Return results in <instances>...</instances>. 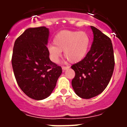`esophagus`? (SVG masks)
I'll list each match as a JSON object with an SVG mask.
<instances>
[{"instance_id": "esophagus-1", "label": "esophagus", "mask_w": 127, "mask_h": 127, "mask_svg": "<svg viewBox=\"0 0 127 127\" xmlns=\"http://www.w3.org/2000/svg\"><path fill=\"white\" fill-rule=\"evenodd\" d=\"M67 69H69L68 66H62V69L63 71H65V70Z\"/></svg>"}]
</instances>
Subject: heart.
<instances>
[{
	"mask_svg": "<svg viewBox=\"0 0 127 127\" xmlns=\"http://www.w3.org/2000/svg\"><path fill=\"white\" fill-rule=\"evenodd\" d=\"M53 44L48 47V54L53 62H58L61 52H64L65 57L70 62L75 63L86 56L90 45V38L85 31H62L55 36Z\"/></svg>",
	"mask_w": 127,
	"mask_h": 127,
	"instance_id": "heart-1",
	"label": "heart"
}]
</instances>
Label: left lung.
<instances>
[{
  "label": "left lung",
  "mask_w": 127,
  "mask_h": 127,
  "mask_svg": "<svg viewBox=\"0 0 127 127\" xmlns=\"http://www.w3.org/2000/svg\"><path fill=\"white\" fill-rule=\"evenodd\" d=\"M91 29L93 41L90 50L82 61L71 66L75 73L72 86L77 95L84 99L93 98L104 90L115 65L111 40L94 26Z\"/></svg>",
  "instance_id": "1"
}]
</instances>
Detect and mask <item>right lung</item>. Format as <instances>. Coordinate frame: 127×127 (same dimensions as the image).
Wrapping results in <instances>:
<instances>
[{
    "instance_id": "right-lung-1",
    "label": "right lung",
    "mask_w": 127,
    "mask_h": 127,
    "mask_svg": "<svg viewBox=\"0 0 127 127\" xmlns=\"http://www.w3.org/2000/svg\"><path fill=\"white\" fill-rule=\"evenodd\" d=\"M48 37V28H28L15 40L13 50L11 64L18 85L36 100L52 94L62 73L61 67L50 60Z\"/></svg>"
}]
</instances>
